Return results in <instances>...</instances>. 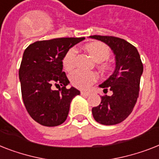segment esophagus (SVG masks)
Returning <instances> with one entry per match:
<instances>
[{
  "label": "esophagus",
  "mask_w": 159,
  "mask_h": 159,
  "mask_svg": "<svg viewBox=\"0 0 159 159\" xmlns=\"http://www.w3.org/2000/svg\"><path fill=\"white\" fill-rule=\"evenodd\" d=\"M81 94H82V95H85V96H89V95H91V92H90V91H81Z\"/></svg>",
  "instance_id": "34e87169"
}]
</instances>
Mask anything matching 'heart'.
<instances>
[{"instance_id":"b5f03b06","label":"heart","mask_w":159,"mask_h":159,"mask_svg":"<svg viewBox=\"0 0 159 159\" xmlns=\"http://www.w3.org/2000/svg\"><path fill=\"white\" fill-rule=\"evenodd\" d=\"M85 49L90 54L93 59L96 62H101L108 59L110 55V50L105 44L100 42H94L86 44ZM77 50L74 47L68 50L63 59V65L67 71L72 70L74 67ZM102 68L104 69L109 68L108 64H102ZM97 79V74L94 72H87L83 70H76L70 74V81L75 86L81 89L87 88L91 84Z\"/></svg>"}]
</instances>
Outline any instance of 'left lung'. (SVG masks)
Masks as SVG:
<instances>
[{
	"label": "left lung",
	"mask_w": 159,
	"mask_h": 159,
	"mask_svg": "<svg viewBox=\"0 0 159 159\" xmlns=\"http://www.w3.org/2000/svg\"><path fill=\"white\" fill-rule=\"evenodd\" d=\"M89 37L109 46L115 55L116 63L113 74L99 85L104 88V92L110 90L112 95L101 96V103L92 109L93 117L100 124H118L131 114L139 95L143 73L140 54L135 46L124 39L99 35Z\"/></svg>",
	"instance_id": "1"
}]
</instances>
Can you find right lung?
Instances as JSON below:
<instances>
[{
    "mask_svg": "<svg viewBox=\"0 0 159 159\" xmlns=\"http://www.w3.org/2000/svg\"><path fill=\"white\" fill-rule=\"evenodd\" d=\"M85 37H63L31 44L24 50L19 71L25 108L39 124L55 126L67 119L71 101L80 91L69 84L63 72L66 52ZM61 85L59 91L52 85Z\"/></svg>",
    "mask_w": 159,
    "mask_h": 159,
    "instance_id": "add662e5",
    "label": "right lung"
}]
</instances>
